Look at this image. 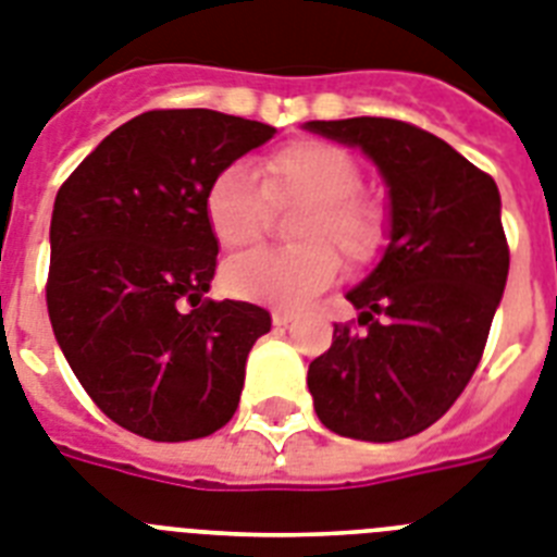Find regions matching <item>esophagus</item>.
Listing matches in <instances>:
<instances>
[{"label":"esophagus","instance_id":"34e87169","mask_svg":"<svg viewBox=\"0 0 557 557\" xmlns=\"http://www.w3.org/2000/svg\"><path fill=\"white\" fill-rule=\"evenodd\" d=\"M292 320H294V314H288V311H274V314H271V322H274L277 329H286Z\"/></svg>","mask_w":557,"mask_h":557}]
</instances>
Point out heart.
I'll use <instances>...</instances> for the list:
<instances>
[{"label": "heart", "mask_w": 557, "mask_h": 557, "mask_svg": "<svg viewBox=\"0 0 557 557\" xmlns=\"http://www.w3.org/2000/svg\"><path fill=\"white\" fill-rule=\"evenodd\" d=\"M255 172L232 163L214 175L203 198V212L214 240L237 251L255 246L269 228V205L302 203L292 223L286 251H251L228 260L223 286L240 300L294 308L311 300L336 277L339 260L368 263L385 240V212L376 200L359 195L357 161L339 147L297 141L271 152Z\"/></svg>", "instance_id": "1"}]
</instances>
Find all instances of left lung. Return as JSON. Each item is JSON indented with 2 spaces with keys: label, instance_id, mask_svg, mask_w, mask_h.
<instances>
[{
  "label": "left lung",
  "instance_id": "1",
  "mask_svg": "<svg viewBox=\"0 0 557 557\" xmlns=\"http://www.w3.org/2000/svg\"><path fill=\"white\" fill-rule=\"evenodd\" d=\"M362 149L387 186V246L345 297L359 325H334L308 366V391L329 430L399 442L442 419L479 366L507 286L502 195L447 141L394 119L306 121Z\"/></svg>",
  "mask_w": 557,
  "mask_h": 557
}]
</instances>
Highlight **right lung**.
<instances>
[{
  "label": "right lung",
  "instance_id": "add662e5",
  "mask_svg": "<svg viewBox=\"0 0 557 557\" xmlns=\"http://www.w3.org/2000/svg\"><path fill=\"white\" fill-rule=\"evenodd\" d=\"M277 129L214 110L121 124L55 195L48 314L98 408L152 442L209 436L235 416L265 308L209 300L214 175Z\"/></svg>",
  "mask_w": 557,
  "mask_h": 557
}]
</instances>
